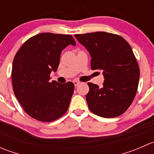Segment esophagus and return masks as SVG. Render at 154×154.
Wrapping results in <instances>:
<instances>
[{"mask_svg": "<svg viewBox=\"0 0 154 154\" xmlns=\"http://www.w3.org/2000/svg\"><path fill=\"white\" fill-rule=\"evenodd\" d=\"M73 83H74V86H78V85L80 84V82H79V81H77V80H74V81H73Z\"/></svg>", "mask_w": 154, "mask_h": 154, "instance_id": "34e87169", "label": "esophagus"}]
</instances>
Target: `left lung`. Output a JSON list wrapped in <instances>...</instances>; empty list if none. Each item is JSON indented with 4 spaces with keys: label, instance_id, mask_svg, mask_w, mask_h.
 I'll return each instance as SVG.
<instances>
[{
    "label": "left lung",
    "instance_id": "obj_1",
    "mask_svg": "<svg viewBox=\"0 0 154 154\" xmlns=\"http://www.w3.org/2000/svg\"><path fill=\"white\" fill-rule=\"evenodd\" d=\"M88 50L92 70L103 71V87L88 83L86 99L89 109L103 118H115L131 105L139 85L137 61L129 43L122 36L106 32L74 35Z\"/></svg>",
    "mask_w": 154,
    "mask_h": 154
}]
</instances>
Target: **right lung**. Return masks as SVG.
Masks as SVG:
<instances>
[{
  "label": "right lung",
  "instance_id": "right-lung-1",
  "mask_svg": "<svg viewBox=\"0 0 154 154\" xmlns=\"http://www.w3.org/2000/svg\"><path fill=\"white\" fill-rule=\"evenodd\" d=\"M76 42L71 35L51 32L37 34L23 44L12 63L14 94L32 119L51 122L63 116L69 106L74 84L51 81L57 71L62 51Z\"/></svg>",
  "mask_w": 154,
  "mask_h": 154
}]
</instances>
